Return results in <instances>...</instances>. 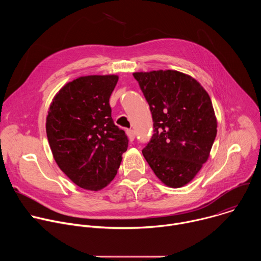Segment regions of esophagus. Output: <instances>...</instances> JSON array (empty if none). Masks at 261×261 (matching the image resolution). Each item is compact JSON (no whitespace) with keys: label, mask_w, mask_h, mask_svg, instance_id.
<instances>
[{"label":"esophagus","mask_w":261,"mask_h":261,"mask_svg":"<svg viewBox=\"0 0 261 261\" xmlns=\"http://www.w3.org/2000/svg\"><path fill=\"white\" fill-rule=\"evenodd\" d=\"M126 132H127V135H128V138H129V140L132 142V141L134 140V138H135V132H134V130H131V129H129V130H127Z\"/></svg>","instance_id":"1"}]
</instances>
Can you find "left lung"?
<instances>
[{"label": "left lung", "mask_w": 261, "mask_h": 261, "mask_svg": "<svg viewBox=\"0 0 261 261\" xmlns=\"http://www.w3.org/2000/svg\"><path fill=\"white\" fill-rule=\"evenodd\" d=\"M133 76L154 122L143 157L163 184L180 188L207 161L216 138L211 98L196 80L175 70L135 72Z\"/></svg>", "instance_id": "1"}]
</instances>
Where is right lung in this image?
I'll return each mask as SVG.
<instances>
[{
	"instance_id": "add662e5",
	"label": "right lung",
	"mask_w": 261,
	"mask_h": 261,
	"mask_svg": "<svg viewBox=\"0 0 261 261\" xmlns=\"http://www.w3.org/2000/svg\"><path fill=\"white\" fill-rule=\"evenodd\" d=\"M118 75L82 76L53 99L46 134L61 170L79 187L98 191L113 180L128 137L111 118L109 98Z\"/></svg>"
}]
</instances>
